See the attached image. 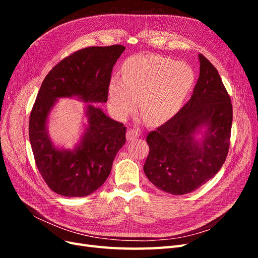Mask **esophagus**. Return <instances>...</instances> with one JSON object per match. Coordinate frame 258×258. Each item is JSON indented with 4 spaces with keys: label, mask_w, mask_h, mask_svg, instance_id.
I'll return each mask as SVG.
<instances>
[{
    "label": "esophagus",
    "mask_w": 258,
    "mask_h": 258,
    "mask_svg": "<svg viewBox=\"0 0 258 258\" xmlns=\"http://www.w3.org/2000/svg\"><path fill=\"white\" fill-rule=\"evenodd\" d=\"M140 136V132L136 129H129L127 131V135H126V138H127V141L130 142V141H134V140L138 139Z\"/></svg>",
    "instance_id": "34e87169"
}]
</instances>
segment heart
Segmentation results:
<instances>
[{"label":"heart","instance_id":"heart-1","mask_svg":"<svg viewBox=\"0 0 258 258\" xmlns=\"http://www.w3.org/2000/svg\"><path fill=\"white\" fill-rule=\"evenodd\" d=\"M195 82L189 64L156 53L135 54L122 64V77L108 85V104L123 120L139 106L148 122L161 123L181 110Z\"/></svg>","mask_w":258,"mask_h":258}]
</instances>
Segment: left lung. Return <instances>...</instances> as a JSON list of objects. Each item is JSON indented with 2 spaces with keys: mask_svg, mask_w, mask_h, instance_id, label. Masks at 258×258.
I'll list each match as a JSON object with an SVG mask.
<instances>
[{
  "mask_svg": "<svg viewBox=\"0 0 258 258\" xmlns=\"http://www.w3.org/2000/svg\"><path fill=\"white\" fill-rule=\"evenodd\" d=\"M200 74L194 93L172 118L148 134L144 172L172 195L196 190L212 178L227 157L232 105L217 70L199 53Z\"/></svg>",
  "mask_w": 258,
  "mask_h": 258,
  "instance_id": "left-lung-1",
  "label": "left lung"
}]
</instances>
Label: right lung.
Here are the masks:
<instances>
[{
	"label": "right lung",
	"mask_w": 258,
	"mask_h": 258,
	"mask_svg": "<svg viewBox=\"0 0 258 258\" xmlns=\"http://www.w3.org/2000/svg\"><path fill=\"white\" fill-rule=\"evenodd\" d=\"M123 50L121 45L81 49L53 67L42 83L30 115L29 138L42 177L61 196L85 197L102 186L126 142L123 123L95 105L107 101L112 70ZM61 97L88 103V123L72 150L57 147L48 131L49 115Z\"/></svg>",
	"instance_id": "1"
}]
</instances>
